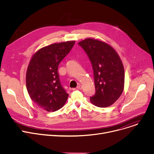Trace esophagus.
I'll list each match as a JSON object with an SVG mask.
<instances>
[{
    "label": "esophagus",
    "instance_id": "1",
    "mask_svg": "<svg viewBox=\"0 0 154 154\" xmlns=\"http://www.w3.org/2000/svg\"><path fill=\"white\" fill-rule=\"evenodd\" d=\"M82 89V86L79 85L76 88H74L73 90H79V89Z\"/></svg>",
    "mask_w": 154,
    "mask_h": 154
}]
</instances>
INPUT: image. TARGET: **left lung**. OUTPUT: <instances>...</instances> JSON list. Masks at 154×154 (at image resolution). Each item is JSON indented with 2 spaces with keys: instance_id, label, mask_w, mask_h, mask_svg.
Masks as SVG:
<instances>
[{
  "instance_id": "left-lung-1",
  "label": "left lung",
  "mask_w": 154,
  "mask_h": 154,
  "mask_svg": "<svg viewBox=\"0 0 154 154\" xmlns=\"http://www.w3.org/2000/svg\"><path fill=\"white\" fill-rule=\"evenodd\" d=\"M91 63L96 92L90 101L96 106L112 105L122 94L124 86V69L117 53L108 44L93 38L78 43Z\"/></svg>"
}]
</instances>
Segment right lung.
<instances>
[{
	"label": "right lung",
	"mask_w": 154,
	"mask_h": 154,
	"mask_svg": "<svg viewBox=\"0 0 154 154\" xmlns=\"http://www.w3.org/2000/svg\"><path fill=\"white\" fill-rule=\"evenodd\" d=\"M75 43L69 41L43 47L30 61L26 74L27 91L32 100L45 111H56L67 100L68 94L60 83L58 68Z\"/></svg>",
	"instance_id": "add662e5"
}]
</instances>
